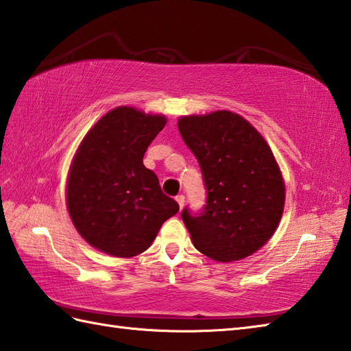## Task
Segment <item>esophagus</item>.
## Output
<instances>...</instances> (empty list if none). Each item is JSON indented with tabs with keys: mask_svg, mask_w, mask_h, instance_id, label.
I'll list each match as a JSON object with an SVG mask.
<instances>
[{
	"mask_svg": "<svg viewBox=\"0 0 351 351\" xmlns=\"http://www.w3.org/2000/svg\"><path fill=\"white\" fill-rule=\"evenodd\" d=\"M175 199H176L178 205H180V208L182 210V208H184V202H185V196H184V195H178Z\"/></svg>",
	"mask_w": 351,
	"mask_h": 351,
	"instance_id": "esophagus-1",
	"label": "esophagus"
}]
</instances>
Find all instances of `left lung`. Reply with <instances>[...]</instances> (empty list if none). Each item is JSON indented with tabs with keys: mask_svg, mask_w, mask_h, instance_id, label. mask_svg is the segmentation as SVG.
Instances as JSON below:
<instances>
[{
	"mask_svg": "<svg viewBox=\"0 0 351 351\" xmlns=\"http://www.w3.org/2000/svg\"><path fill=\"white\" fill-rule=\"evenodd\" d=\"M185 145L202 169L206 205L181 217L195 247L219 263L250 256L278 229L285 182L264 137L244 117L228 110L182 116Z\"/></svg>",
	"mask_w": 351,
	"mask_h": 351,
	"instance_id": "obj_1",
	"label": "left lung"
}]
</instances>
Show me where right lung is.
Wrapping results in <instances>:
<instances>
[{"mask_svg":"<svg viewBox=\"0 0 351 351\" xmlns=\"http://www.w3.org/2000/svg\"><path fill=\"white\" fill-rule=\"evenodd\" d=\"M166 116L117 107L104 114L73 156L66 205L73 226L104 253L131 258L143 253L162 223L180 211L164 195L143 156Z\"/></svg>","mask_w":351,"mask_h":351,"instance_id":"obj_1","label":"right lung"}]
</instances>
